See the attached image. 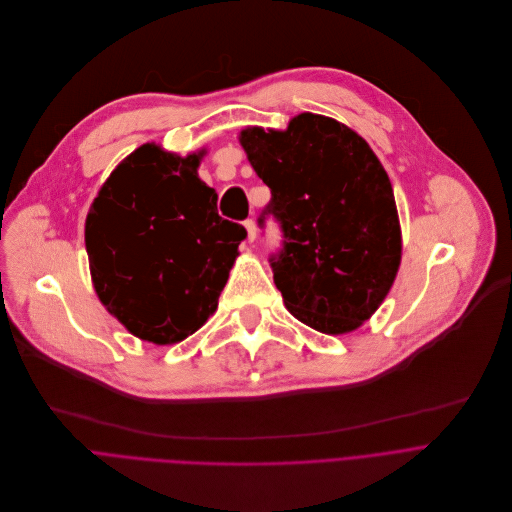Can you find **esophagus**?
Listing matches in <instances>:
<instances>
[{"mask_svg": "<svg viewBox=\"0 0 512 512\" xmlns=\"http://www.w3.org/2000/svg\"><path fill=\"white\" fill-rule=\"evenodd\" d=\"M244 228L248 232V242H254L256 240V224H254V220H246Z\"/></svg>", "mask_w": 512, "mask_h": 512, "instance_id": "34e87169", "label": "esophagus"}]
</instances>
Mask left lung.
<instances>
[{
	"mask_svg": "<svg viewBox=\"0 0 512 512\" xmlns=\"http://www.w3.org/2000/svg\"><path fill=\"white\" fill-rule=\"evenodd\" d=\"M240 143L272 193L258 224L268 216L280 224L270 266L288 313L327 335L355 331L379 309L401 262L383 165L355 131L313 113L286 131L244 129Z\"/></svg>",
	"mask_w": 512,
	"mask_h": 512,
	"instance_id": "left-lung-1",
	"label": "left lung"
}]
</instances>
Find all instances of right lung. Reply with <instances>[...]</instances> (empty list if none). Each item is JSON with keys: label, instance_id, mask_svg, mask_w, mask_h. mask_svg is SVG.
<instances>
[{"label": "right lung", "instance_id": "add662e5", "mask_svg": "<svg viewBox=\"0 0 512 512\" xmlns=\"http://www.w3.org/2000/svg\"><path fill=\"white\" fill-rule=\"evenodd\" d=\"M201 153L135 149L100 187L84 226L94 290L135 337L171 345L218 309L246 228L218 214Z\"/></svg>", "mask_w": 512, "mask_h": 512}]
</instances>
